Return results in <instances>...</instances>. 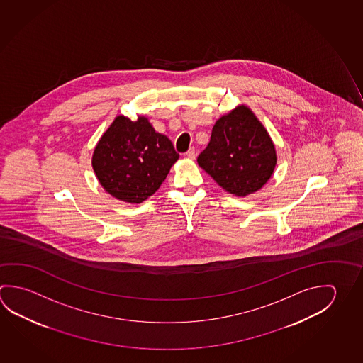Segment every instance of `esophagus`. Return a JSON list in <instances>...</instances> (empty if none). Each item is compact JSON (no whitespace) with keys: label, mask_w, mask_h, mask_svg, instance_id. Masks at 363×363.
I'll use <instances>...</instances> for the list:
<instances>
[{"label":"esophagus","mask_w":363,"mask_h":363,"mask_svg":"<svg viewBox=\"0 0 363 363\" xmlns=\"http://www.w3.org/2000/svg\"><path fill=\"white\" fill-rule=\"evenodd\" d=\"M186 157L190 158V160H195V157H196V149H195V147H190V149L186 152Z\"/></svg>","instance_id":"1"}]
</instances>
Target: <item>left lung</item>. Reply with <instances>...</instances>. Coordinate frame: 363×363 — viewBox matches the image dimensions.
Masks as SVG:
<instances>
[{"label":"left lung","mask_w":363,"mask_h":363,"mask_svg":"<svg viewBox=\"0 0 363 363\" xmlns=\"http://www.w3.org/2000/svg\"><path fill=\"white\" fill-rule=\"evenodd\" d=\"M197 163L229 194L247 196L272 177L277 154L267 130L241 106L216 122Z\"/></svg>","instance_id":"left-lung-1"}]
</instances>
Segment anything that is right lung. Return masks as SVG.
<instances>
[{"label":"right lung","mask_w":363,"mask_h":363,"mask_svg":"<svg viewBox=\"0 0 363 363\" xmlns=\"http://www.w3.org/2000/svg\"><path fill=\"white\" fill-rule=\"evenodd\" d=\"M172 141L155 133L145 117L118 116L93 154V169L112 196L139 203L152 196L179 160Z\"/></svg>","instance_id":"obj_1"}]
</instances>
